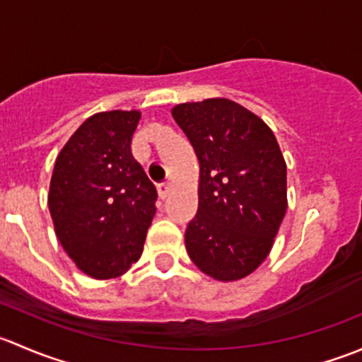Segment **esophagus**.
Segmentation results:
<instances>
[{"label":"esophagus","mask_w":362,"mask_h":362,"mask_svg":"<svg viewBox=\"0 0 362 362\" xmlns=\"http://www.w3.org/2000/svg\"><path fill=\"white\" fill-rule=\"evenodd\" d=\"M158 191H159V196H160V198L166 199V198H168V194H170V184H168V182H163V184H159Z\"/></svg>","instance_id":"obj_1"}]
</instances>
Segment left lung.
Masks as SVG:
<instances>
[{
    "mask_svg": "<svg viewBox=\"0 0 362 362\" xmlns=\"http://www.w3.org/2000/svg\"><path fill=\"white\" fill-rule=\"evenodd\" d=\"M199 160L198 214L189 257L221 282L245 279L272 250L287 211V166L268 124L242 105L210 98L173 107Z\"/></svg>",
    "mask_w": 362,
    "mask_h": 362,
    "instance_id": "8db88e82",
    "label": "left lung"
}]
</instances>
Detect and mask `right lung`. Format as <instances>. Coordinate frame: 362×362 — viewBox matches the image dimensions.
<instances>
[{
  "label": "right lung",
  "instance_id": "add662e5",
  "mask_svg": "<svg viewBox=\"0 0 362 362\" xmlns=\"http://www.w3.org/2000/svg\"><path fill=\"white\" fill-rule=\"evenodd\" d=\"M141 113H94L59 152L49 210L76 268L98 280L119 276L140 259L156 215L154 184L131 154Z\"/></svg>",
  "mask_w": 362,
  "mask_h": 362
}]
</instances>
